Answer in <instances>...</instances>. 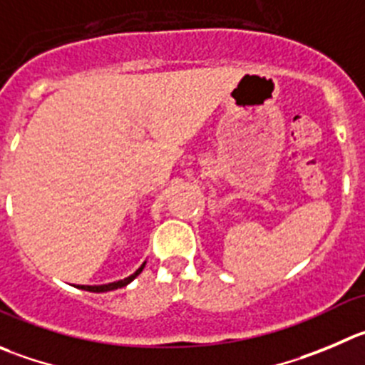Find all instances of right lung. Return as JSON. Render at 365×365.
<instances>
[{"mask_svg": "<svg viewBox=\"0 0 365 365\" xmlns=\"http://www.w3.org/2000/svg\"><path fill=\"white\" fill-rule=\"evenodd\" d=\"M143 267H145V263H143V265L140 267V269L136 270V272L133 274V276L125 277V279H121V281H114V283H109V284H95V287H86V284H81V287H78V289H82V290H88V292H109V290H114V289H121V287H125V284H128V283H130V281H133L134 277H136V276H140V274H141V270H143Z\"/></svg>", "mask_w": 365, "mask_h": 365, "instance_id": "add662e5", "label": "right lung"}]
</instances>
